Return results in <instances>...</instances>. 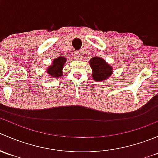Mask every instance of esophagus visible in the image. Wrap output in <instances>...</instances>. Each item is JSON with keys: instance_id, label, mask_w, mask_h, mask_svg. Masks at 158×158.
Here are the masks:
<instances>
[{"instance_id": "obj_1", "label": "esophagus", "mask_w": 158, "mask_h": 158, "mask_svg": "<svg viewBox=\"0 0 158 158\" xmlns=\"http://www.w3.org/2000/svg\"><path fill=\"white\" fill-rule=\"evenodd\" d=\"M75 57H76V60H82V57H83V55H82V52H80V51H77V52H76V54H75Z\"/></svg>"}]
</instances>
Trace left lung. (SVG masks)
Returning <instances> with one entry per match:
<instances>
[{
  "instance_id": "left-lung-1",
  "label": "left lung",
  "mask_w": 158,
  "mask_h": 158,
  "mask_svg": "<svg viewBox=\"0 0 158 158\" xmlns=\"http://www.w3.org/2000/svg\"><path fill=\"white\" fill-rule=\"evenodd\" d=\"M92 68V76L95 82H101L108 79L113 73V68L101 57H92L89 60Z\"/></svg>"
}]
</instances>
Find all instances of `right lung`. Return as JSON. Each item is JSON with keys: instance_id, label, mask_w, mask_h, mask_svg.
<instances>
[{"instance_id": "add662e5", "label": "right lung", "mask_w": 158, "mask_h": 158, "mask_svg": "<svg viewBox=\"0 0 158 158\" xmlns=\"http://www.w3.org/2000/svg\"><path fill=\"white\" fill-rule=\"evenodd\" d=\"M66 62V58L63 56H60L52 60L50 66L47 67V73L48 76L52 78H59L63 76V69L65 63Z\"/></svg>"}]
</instances>
